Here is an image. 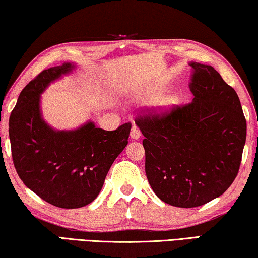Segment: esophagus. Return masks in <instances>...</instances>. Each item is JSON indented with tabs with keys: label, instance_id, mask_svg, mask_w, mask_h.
Listing matches in <instances>:
<instances>
[{
	"label": "esophagus",
	"instance_id": "1",
	"mask_svg": "<svg viewBox=\"0 0 258 258\" xmlns=\"http://www.w3.org/2000/svg\"><path fill=\"white\" fill-rule=\"evenodd\" d=\"M141 136H142L141 130H139V128L136 124H134L132 128V133H130V137H132L133 139H138Z\"/></svg>",
	"mask_w": 258,
	"mask_h": 258
}]
</instances>
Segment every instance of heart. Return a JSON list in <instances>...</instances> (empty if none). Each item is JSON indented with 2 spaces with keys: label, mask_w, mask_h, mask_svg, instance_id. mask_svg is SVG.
<instances>
[{
  "label": "heart",
  "mask_w": 258,
  "mask_h": 258,
  "mask_svg": "<svg viewBox=\"0 0 258 258\" xmlns=\"http://www.w3.org/2000/svg\"><path fill=\"white\" fill-rule=\"evenodd\" d=\"M150 99H153V97H151V98Z\"/></svg>",
  "instance_id": "heart-1"
}]
</instances>
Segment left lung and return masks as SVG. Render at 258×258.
<instances>
[{"instance_id":"obj_1","label":"left lung","mask_w":258,"mask_h":258,"mask_svg":"<svg viewBox=\"0 0 258 258\" xmlns=\"http://www.w3.org/2000/svg\"><path fill=\"white\" fill-rule=\"evenodd\" d=\"M192 103L135 122L144 135L145 172L163 202L193 208L222 196L241 163L247 123L233 88L210 65L189 62Z\"/></svg>"}]
</instances>
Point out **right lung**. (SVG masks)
Wrapping results in <instances>:
<instances>
[{
	"label": "right lung",
	"instance_id": "1",
	"mask_svg": "<svg viewBox=\"0 0 258 258\" xmlns=\"http://www.w3.org/2000/svg\"><path fill=\"white\" fill-rule=\"evenodd\" d=\"M72 62L42 71L20 92L9 120L17 174L41 199L59 208H81L94 201L109 168L128 144L132 123L106 132L94 122L75 130H54L43 120L41 94Z\"/></svg>",
	"mask_w": 258,
	"mask_h": 258
}]
</instances>
